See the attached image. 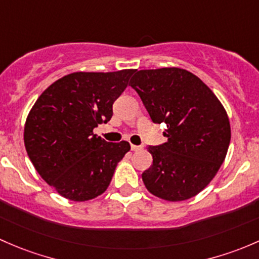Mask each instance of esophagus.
Segmentation results:
<instances>
[{
  "mask_svg": "<svg viewBox=\"0 0 259 259\" xmlns=\"http://www.w3.org/2000/svg\"><path fill=\"white\" fill-rule=\"evenodd\" d=\"M131 149H132V151H141V149H142V147H141V146L131 145Z\"/></svg>",
  "mask_w": 259,
  "mask_h": 259,
  "instance_id": "obj_1",
  "label": "esophagus"
}]
</instances>
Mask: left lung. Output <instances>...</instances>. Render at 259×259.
Instances as JSON below:
<instances>
[{"label":"left lung","instance_id":"obj_1","mask_svg":"<svg viewBox=\"0 0 259 259\" xmlns=\"http://www.w3.org/2000/svg\"><path fill=\"white\" fill-rule=\"evenodd\" d=\"M130 86L154 123L167 124L161 146H148L153 164L146 188L169 202L192 198L209 185L227 154L231 124L217 96L196 74L177 67L141 70Z\"/></svg>","mask_w":259,"mask_h":259}]
</instances>
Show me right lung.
Instances as JSON below:
<instances>
[{
	"label": "right lung",
	"instance_id": "add662e5",
	"mask_svg": "<svg viewBox=\"0 0 259 259\" xmlns=\"http://www.w3.org/2000/svg\"><path fill=\"white\" fill-rule=\"evenodd\" d=\"M136 70L73 72L42 92L28 113L23 141L45 182L65 198L84 202L110 186L127 141L106 142L93 128L107 123L112 105Z\"/></svg>",
	"mask_w": 259,
	"mask_h": 259
}]
</instances>
